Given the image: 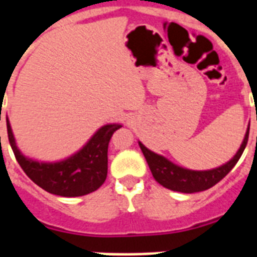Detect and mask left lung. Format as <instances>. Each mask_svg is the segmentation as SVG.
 <instances>
[{
	"mask_svg": "<svg viewBox=\"0 0 257 257\" xmlns=\"http://www.w3.org/2000/svg\"><path fill=\"white\" fill-rule=\"evenodd\" d=\"M248 136H249V128L247 129L243 144L237 151V153L233 156V159L228 161L227 164L221 165L216 169H211V171H191V169L181 168V167H177L169 160H167L165 157L149 151L141 143H139V145L144 153L145 160L148 163L149 169L152 172L153 177L157 183L161 184L163 187L168 188L171 191L195 193V192L209 189L231 172V169L239 161L244 149L247 147Z\"/></svg>",
	"mask_w": 257,
	"mask_h": 257,
	"instance_id": "1",
	"label": "left lung"
}]
</instances>
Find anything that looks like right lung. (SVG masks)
Segmentation results:
<instances>
[{
    "instance_id": "right-lung-1",
    "label": "right lung",
    "mask_w": 257,
    "mask_h": 257,
    "mask_svg": "<svg viewBox=\"0 0 257 257\" xmlns=\"http://www.w3.org/2000/svg\"><path fill=\"white\" fill-rule=\"evenodd\" d=\"M8 125V137L16 160L28 177L49 193L64 197L88 195L104 184L108 175V145L118 124L104 125L94 133L84 148L60 163H38L26 159L18 151L13 132Z\"/></svg>"
}]
</instances>
